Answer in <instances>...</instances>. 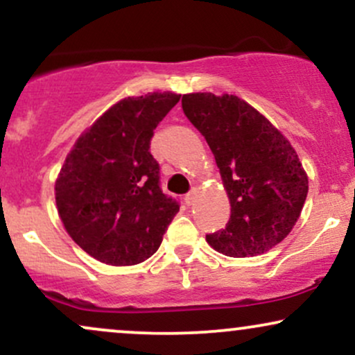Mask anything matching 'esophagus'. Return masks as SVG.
<instances>
[{
    "label": "esophagus",
    "mask_w": 355,
    "mask_h": 355,
    "mask_svg": "<svg viewBox=\"0 0 355 355\" xmlns=\"http://www.w3.org/2000/svg\"><path fill=\"white\" fill-rule=\"evenodd\" d=\"M195 198H197V190L193 189V190L189 191V193L185 195V203H187V205H193Z\"/></svg>",
    "instance_id": "obj_1"
}]
</instances>
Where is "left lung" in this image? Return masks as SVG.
Listing matches in <instances>:
<instances>
[{
  "label": "left lung",
  "mask_w": 355,
  "mask_h": 355,
  "mask_svg": "<svg viewBox=\"0 0 355 355\" xmlns=\"http://www.w3.org/2000/svg\"><path fill=\"white\" fill-rule=\"evenodd\" d=\"M182 108L205 137L230 200L225 229L207 235L229 257H254L291 234L307 198L309 178L291 141L235 95H183Z\"/></svg>",
  "instance_id": "obj_1"
}]
</instances>
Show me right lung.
I'll list each match as a JSON object with an SVG mask.
<instances>
[{"label": "right lung", "mask_w": 355, "mask_h": 355, "mask_svg": "<svg viewBox=\"0 0 355 355\" xmlns=\"http://www.w3.org/2000/svg\"><path fill=\"white\" fill-rule=\"evenodd\" d=\"M180 100L172 92L128 96L73 145L55 183L68 235L108 266H135L160 247L178 202L160 189L153 130Z\"/></svg>", "instance_id": "add662e5"}]
</instances>
